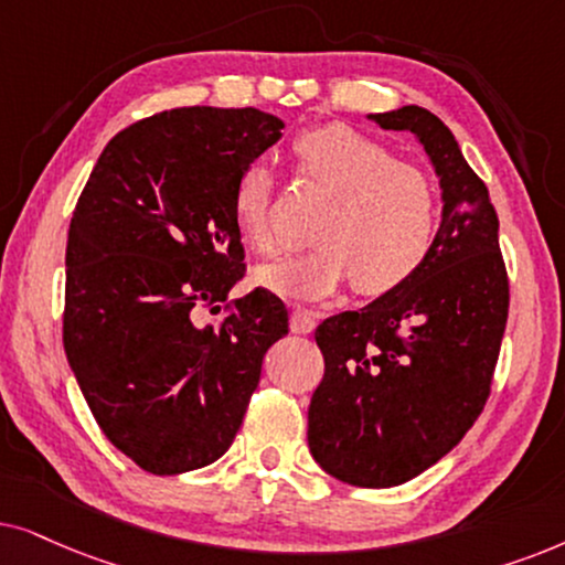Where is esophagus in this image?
Instances as JSON below:
<instances>
[{
	"label": "esophagus",
	"mask_w": 565,
	"mask_h": 565,
	"mask_svg": "<svg viewBox=\"0 0 565 565\" xmlns=\"http://www.w3.org/2000/svg\"><path fill=\"white\" fill-rule=\"evenodd\" d=\"M289 328L291 333H312L315 330V315L310 310H305V307H297V310H291V318H289Z\"/></svg>",
	"instance_id": "obj_1"
}]
</instances>
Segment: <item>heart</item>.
Here are the masks:
<instances>
[{"label":"heart","instance_id":"1","mask_svg":"<svg viewBox=\"0 0 565 565\" xmlns=\"http://www.w3.org/2000/svg\"><path fill=\"white\" fill-rule=\"evenodd\" d=\"M299 178L330 195L312 224L315 245L255 270V284L289 299H326L351 278L361 297H385L424 268L441 222L436 183L382 141L326 124L291 141ZM276 178L263 162L239 172L232 216L247 247L270 253Z\"/></svg>","mask_w":565,"mask_h":565}]
</instances>
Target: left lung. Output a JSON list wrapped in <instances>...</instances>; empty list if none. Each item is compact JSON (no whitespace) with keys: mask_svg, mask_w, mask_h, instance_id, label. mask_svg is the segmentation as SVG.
Masks as SVG:
<instances>
[{"mask_svg":"<svg viewBox=\"0 0 565 565\" xmlns=\"http://www.w3.org/2000/svg\"><path fill=\"white\" fill-rule=\"evenodd\" d=\"M370 118L416 134L441 178L445 212L408 284L315 330L326 374L307 441L343 483L393 488L439 462L483 413L509 320V276L491 195L452 131L418 105Z\"/></svg>","mask_w":565,"mask_h":565,"instance_id":"8db88e82","label":"left lung"}]
</instances>
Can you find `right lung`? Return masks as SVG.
Instances as JSON below:
<instances>
[{
	"label": "right lung",
	"instance_id": "obj_1",
	"mask_svg": "<svg viewBox=\"0 0 565 565\" xmlns=\"http://www.w3.org/2000/svg\"><path fill=\"white\" fill-rule=\"evenodd\" d=\"M258 108H172L116 134L74 206L64 351L110 445L154 476L227 452L263 353L289 333L268 289L224 305L245 276L232 193L281 139Z\"/></svg>",
	"mask_w": 565,
	"mask_h": 565
}]
</instances>
